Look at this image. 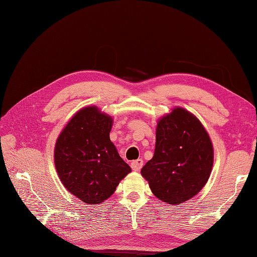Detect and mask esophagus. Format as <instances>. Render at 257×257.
<instances>
[{
  "label": "esophagus",
  "mask_w": 257,
  "mask_h": 257,
  "mask_svg": "<svg viewBox=\"0 0 257 257\" xmlns=\"http://www.w3.org/2000/svg\"><path fill=\"white\" fill-rule=\"evenodd\" d=\"M143 165H144L143 160H136V161H133L131 163V167L134 170V172H138V170H141Z\"/></svg>",
  "instance_id": "34e87169"
}]
</instances>
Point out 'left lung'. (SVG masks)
Listing matches in <instances>:
<instances>
[{"instance_id":"8db88e82","label":"left lung","mask_w":257,"mask_h":257,"mask_svg":"<svg viewBox=\"0 0 257 257\" xmlns=\"http://www.w3.org/2000/svg\"><path fill=\"white\" fill-rule=\"evenodd\" d=\"M153 158L142 169L154 196L169 205L191 199L206 185L213 145L196 115L175 107L158 120Z\"/></svg>"}]
</instances>
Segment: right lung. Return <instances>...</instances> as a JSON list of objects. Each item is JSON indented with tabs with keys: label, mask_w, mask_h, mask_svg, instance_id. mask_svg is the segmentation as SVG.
Returning a JSON list of instances; mask_svg holds the SVG:
<instances>
[{
	"label": "right lung",
	"mask_w": 257,
	"mask_h": 257,
	"mask_svg": "<svg viewBox=\"0 0 257 257\" xmlns=\"http://www.w3.org/2000/svg\"><path fill=\"white\" fill-rule=\"evenodd\" d=\"M112 116L97 106L77 111L54 146V165L64 188L88 205H98L114 193L132 172L109 137Z\"/></svg>",
	"instance_id": "obj_1"
}]
</instances>
